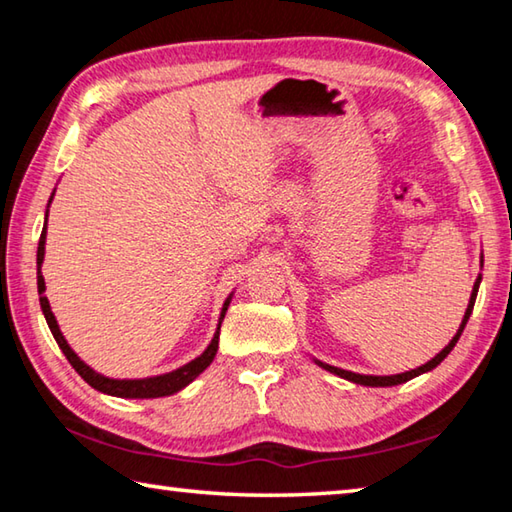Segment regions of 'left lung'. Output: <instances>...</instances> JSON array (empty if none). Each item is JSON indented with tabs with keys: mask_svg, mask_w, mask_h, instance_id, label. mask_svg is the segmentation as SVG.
I'll list each match as a JSON object with an SVG mask.
<instances>
[{
	"mask_svg": "<svg viewBox=\"0 0 512 512\" xmlns=\"http://www.w3.org/2000/svg\"><path fill=\"white\" fill-rule=\"evenodd\" d=\"M481 266H483V255H481ZM479 284H481V275L476 277L474 289H472V296H470V302H467V309H465V316H463V323H461V327H458V332L454 334V339L449 341V343L445 345V348L436 354V357L424 363V366H420V368L409 370V372H400V375H384V377H379V375H359V372H350V370L329 366V363H323V361H318V359H316V363H318L320 368H325V370H329V372H334V375H339V377L348 379V381H354V384H361V386H397V384H404V381H409V379H413V377L422 375V372H429V370L436 368L438 363L443 361L449 352L454 350L456 341L461 339L463 329H465V325H467V320H470V314H472V309H474V300H476V291H479Z\"/></svg>",
	"mask_w": 512,
	"mask_h": 512,
	"instance_id": "8db88e82",
	"label": "left lung"
}]
</instances>
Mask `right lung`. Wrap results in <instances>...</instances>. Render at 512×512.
Returning <instances> with one entry per match:
<instances>
[{"instance_id": "1", "label": "right lung", "mask_w": 512, "mask_h": 512, "mask_svg": "<svg viewBox=\"0 0 512 512\" xmlns=\"http://www.w3.org/2000/svg\"><path fill=\"white\" fill-rule=\"evenodd\" d=\"M51 198H54V194H51ZM51 198H49V203H51ZM45 239H47V219H45V228H42V235H40V241H38V293H40L42 314H45V318H47V325L51 329V334H54L58 348L63 350L67 361L72 363V368L79 372V375L85 381H88L92 388H97V391L106 393V395L128 397V400H151V397H167V395L183 391L187 384H192V381L198 375H201V372L214 361L216 350H219V329H221V323H223V318H225V311H228V305H230V300H232V293L228 296V300L223 302L219 327H216V334H214L212 343L207 345V350L201 354V357H196L194 361L185 363L183 368L171 370V372H167V375L146 377V379H110V377L99 375L97 370H92L88 363L79 359V354H76L72 348H69L63 332H60V327L56 323V316L51 314L49 300L45 296V277H42V271H40L42 259H45Z\"/></svg>"}]
</instances>
